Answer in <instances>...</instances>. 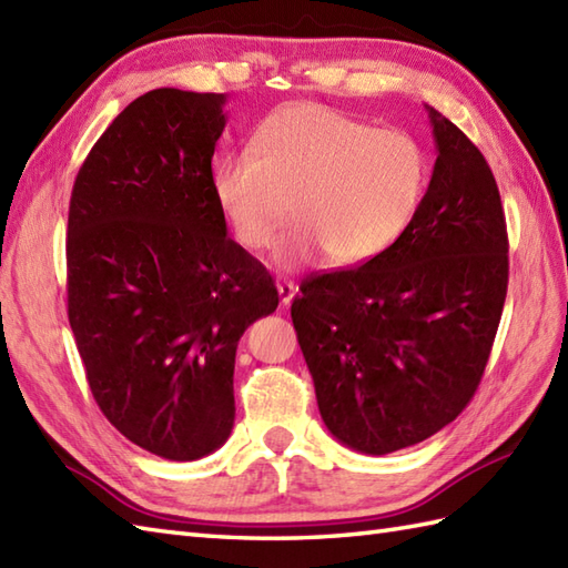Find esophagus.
<instances>
[{
  "mask_svg": "<svg viewBox=\"0 0 568 568\" xmlns=\"http://www.w3.org/2000/svg\"><path fill=\"white\" fill-rule=\"evenodd\" d=\"M278 295H281V305L283 307H290V302H293V297L297 295V287H295V283H290V281H278Z\"/></svg>",
  "mask_w": 568,
  "mask_h": 568,
  "instance_id": "obj_1",
  "label": "esophagus"
}]
</instances>
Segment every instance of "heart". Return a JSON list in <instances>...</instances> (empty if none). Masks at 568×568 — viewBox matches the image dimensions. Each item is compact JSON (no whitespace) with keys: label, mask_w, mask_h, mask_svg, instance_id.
I'll list each match as a JSON object with an SVG mask.
<instances>
[{"label":"heart","mask_w":568,"mask_h":568,"mask_svg":"<svg viewBox=\"0 0 568 568\" xmlns=\"http://www.w3.org/2000/svg\"><path fill=\"white\" fill-rule=\"evenodd\" d=\"M428 154L412 133L371 123L322 103H290L271 113L248 148L224 152L210 171V193L234 240L273 242L287 215L295 227L275 266L322 261L363 263L399 240L424 201Z\"/></svg>","instance_id":"heart-1"}]
</instances>
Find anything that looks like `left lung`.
Instances as JSON below:
<instances>
[{"mask_svg": "<svg viewBox=\"0 0 568 568\" xmlns=\"http://www.w3.org/2000/svg\"><path fill=\"white\" fill-rule=\"evenodd\" d=\"M426 109L438 160L412 224L363 266L310 275L290 307L326 428L365 455L416 445L463 414L508 290L491 169Z\"/></svg>", "mask_w": 568, "mask_h": 568, "instance_id": "obj_1", "label": "left lung"}]
</instances>
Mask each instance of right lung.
Instances as JSON below:
<instances>
[{"instance_id":"right-lung-1","label":"right lung","mask_w":568,"mask_h":568,"mask_svg":"<svg viewBox=\"0 0 568 568\" xmlns=\"http://www.w3.org/2000/svg\"><path fill=\"white\" fill-rule=\"evenodd\" d=\"M224 101L142 94L91 148L70 197L68 314L91 394L130 443L174 463L230 438L236 344L278 307L210 193Z\"/></svg>"}]
</instances>
